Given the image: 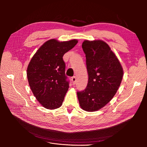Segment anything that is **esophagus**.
<instances>
[{
  "label": "esophagus",
  "instance_id": "34e87169",
  "mask_svg": "<svg viewBox=\"0 0 147 147\" xmlns=\"http://www.w3.org/2000/svg\"><path fill=\"white\" fill-rule=\"evenodd\" d=\"M76 77H73L72 78V83L74 84H75V82H76Z\"/></svg>",
  "mask_w": 147,
  "mask_h": 147
}]
</instances>
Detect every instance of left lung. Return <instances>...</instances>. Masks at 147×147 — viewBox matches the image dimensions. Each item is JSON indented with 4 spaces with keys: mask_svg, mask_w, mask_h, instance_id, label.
<instances>
[{
    "mask_svg": "<svg viewBox=\"0 0 147 147\" xmlns=\"http://www.w3.org/2000/svg\"><path fill=\"white\" fill-rule=\"evenodd\" d=\"M85 53L88 83L85 90L77 92L81 109L96 112L112 99L121 83L123 69L115 53L101 40L82 43Z\"/></svg>",
    "mask_w": 147,
    "mask_h": 147,
    "instance_id": "obj_1",
    "label": "left lung"
}]
</instances>
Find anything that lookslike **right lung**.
Here are the masks:
<instances>
[{
	"label": "right lung",
	"instance_id": "obj_1",
	"mask_svg": "<svg viewBox=\"0 0 147 147\" xmlns=\"http://www.w3.org/2000/svg\"><path fill=\"white\" fill-rule=\"evenodd\" d=\"M78 43L77 39L59 42L53 38L45 42L30 59L27 77L34 96L43 107L59 108L69 89L63 57Z\"/></svg>",
	"mask_w": 147,
	"mask_h": 147
}]
</instances>
